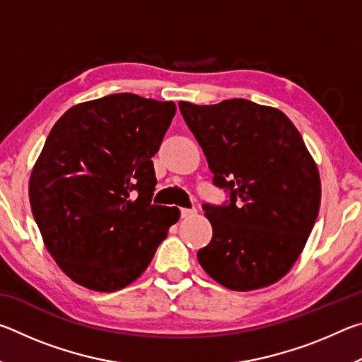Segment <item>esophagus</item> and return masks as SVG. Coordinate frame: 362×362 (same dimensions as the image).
Instances as JSON below:
<instances>
[{"instance_id": "1", "label": "esophagus", "mask_w": 362, "mask_h": 362, "mask_svg": "<svg viewBox=\"0 0 362 362\" xmlns=\"http://www.w3.org/2000/svg\"><path fill=\"white\" fill-rule=\"evenodd\" d=\"M180 216L182 218H188L196 216V209H180Z\"/></svg>"}]
</instances>
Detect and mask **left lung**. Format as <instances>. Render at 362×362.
Listing matches in <instances>:
<instances>
[{"mask_svg":"<svg viewBox=\"0 0 362 362\" xmlns=\"http://www.w3.org/2000/svg\"><path fill=\"white\" fill-rule=\"evenodd\" d=\"M179 107L204 151L214 185L230 192L228 204H203L212 240L199 249V265L231 291L274 284L302 254L320 212L313 156L278 108L246 99Z\"/></svg>","mask_w":362,"mask_h":362,"instance_id":"8db88e82","label":"left lung"}]
</instances>
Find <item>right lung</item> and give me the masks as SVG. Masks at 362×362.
Masks as SVG:
<instances>
[{
    "mask_svg": "<svg viewBox=\"0 0 362 362\" xmlns=\"http://www.w3.org/2000/svg\"><path fill=\"white\" fill-rule=\"evenodd\" d=\"M175 115L174 102L112 94L60 116L36 159L30 206L59 268L90 291L134 283L180 217L151 204V158Z\"/></svg>",
    "mask_w": 362,
    "mask_h": 362,
    "instance_id": "1",
    "label": "right lung"
}]
</instances>
